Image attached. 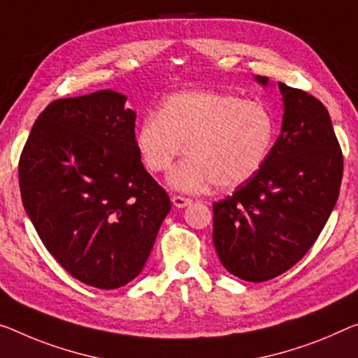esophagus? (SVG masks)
Returning a JSON list of instances; mask_svg holds the SVG:
<instances>
[{
    "label": "esophagus",
    "instance_id": "1",
    "mask_svg": "<svg viewBox=\"0 0 358 358\" xmlns=\"http://www.w3.org/2000/svg\"><path fill=\"white\" fill-rule=\"evenodd\" d=\"M173 205L178 206V208H184L187 205H190L192 203V198L189 196H182V195H173Z\"/></svg>",
    "mask_w": 358,
    "mask_h": 358
}]
</instances>
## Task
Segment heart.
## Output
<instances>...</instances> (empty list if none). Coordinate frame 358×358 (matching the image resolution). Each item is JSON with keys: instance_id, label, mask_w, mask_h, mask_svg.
Segmentation results:
<instances>
[{"instance_id": "b5f03b06", "label": "heart", "mask_w": 358, "mask_h": 358, "mask_svg": "<svg viewBox=\"0 0 358 358\" xmlns=\"http://www.w3.org/2000/svg\"><path fill=\"white\" fill-rule=\"evenodd\" d=\"M275 137L264 103L229 92L189 91L168 97L158 113L142 120L136 148L150 173H163L184 152L189 158L169 176L174 187L200 190L210 182L232 189L266 162Z\"/></svg>"}]
</instances>
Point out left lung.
<instances>
[{
    "mask_svg": "<svg viewBox=\"0 0 358 358\" xmlns=\"http://www.w3.org/2000/svg\"><path fill=\"white\" fill-rule=\"evenodd\" d=\"M278 90L285 113L277 142L259 171L213 205L214 248L222 266L246 282H267L304 257L343 180V150L327 107L280 81Z\"/></svg>",
    "mask_w": 358,
    "mask_h": 358,
    "instance_id": "1",
    "label": "left lung"
}]
</instances>
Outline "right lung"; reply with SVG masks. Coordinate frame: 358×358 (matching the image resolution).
Here are the masks:
<instances>
[{
    "label": "right lung",
    "instance_id": "right-lung-1",
    "mask_svg": "<svg viewBox=\"0 0 358 358\" xmlns=\"http://www.w3.org/2000/svg\"><path fill=\"white\" fill-rule=\"evenodd\" d=\"M103 90L57 99L33 124L19 160L22 203L71 277L115 289L144 268L171 200L136 148V113Z\"/></svg>",
    "mask_w": 358,
    "mask_h": 358
}]
</instances>
